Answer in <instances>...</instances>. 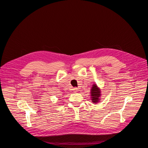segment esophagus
I'll list each match as a JSON object with an SVG mask.
<instances>
[{"label":"esophagus","instance_id":"esophagus-1","mask_svg":"<svg viewBox=\"0 0 148 148\" xmlns=\"http://www.w3.org/2000/svg\"><path fill=\"white\" fill-rule=\"evenodd\" d=\"M78 88H74L73 89V91L75 92H77V91H78Z\"/></svg>","mask_w":148,"mask_h":148}]
</instances>
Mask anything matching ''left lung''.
<instances>
[{"label":"left lung","instance_id":"obj_1","mask_svg":"<svg viewBox=\"0 0 148 148\" xmlns=\"http://www.w3.org/2000/svg\"><path fill=\"white\" fill-rule=\"evenodd\" d=\"M90 96L91 102L94 104H97L101 101V89L98 87L96 83H94L92 85V88L90 90Z\"/></svg>","mask_w":148,"mask_h":148}]
</instances>
